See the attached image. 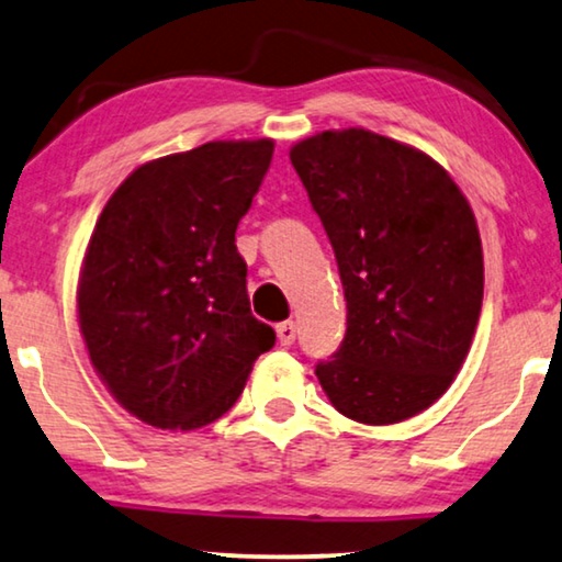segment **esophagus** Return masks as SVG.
<instances>
[{"label": "esophagus", "mask_w": 562, "mask_h": 562, "mask_svg": "<svg viewBox=\"0 0 562 562\" xmlns=\"http://www.w3.org/2000/svg\"><path fill=\"white\" fill-rule=\"evenodd\" d=\"M278 341L282 346H292L295 344V323L292 321H284L278 326Z\"/></svg>", "instance_id": "esophagus-1"}]
</instances>
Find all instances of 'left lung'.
I'll list each match as a JSON object with an SVG mask.
<instances>
[{
	"instance_id": "left-lung-1",
	"label": "left lung",
	"mask_w": 562,
	"mask_h": 562,
	"mask_svg": "<svg viewBox=\"0 0 562 562\" xmlns=\"http://www.w3.org/2000/svg\"><path fill=\"white\" fill-rule=\"evenodd\" d=\"M334 247L346 336L315 376L338 413L394 425L440 400L476 334L484 255L469 201L423 149L349 126L290 147Z\"/></svg>"
}]
</instances>
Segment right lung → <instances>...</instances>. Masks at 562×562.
<instances>
[{
    "instance_id": "1",
    "label": "right lung",
    "mask_w": 562,
    "mask_h": 562,
    "mask_svg": "<svg viewBox=\"0 0 562 562\" xmlns=\"http://www.w3.org/2000/svg\"><path fill=\"white\" fill-rule=\"evenodd\" d=\"M272 139H216L139 165L93 226L76 290L97 374L137 420L199 430L228 413L274 330L251 315L236 226Z\"/></svg>"
}]
</instances>
